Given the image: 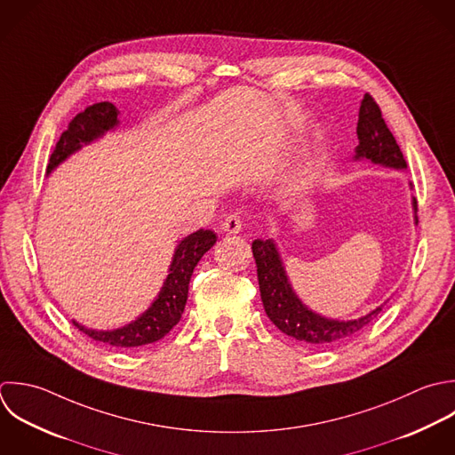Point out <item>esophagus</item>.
<instances>
[{
  "instance_id": "esophagus-1",
  "label": "esophagus",
  "mask_w": 455,
  "mask_h": 455,
  "mask_svg": "<svg viewBox=\"0 0 455 455\" xmlns=\"http://www.w3.org/2000/svg\"><path fill=\"white\" fill-rule=\"evenodd\" d=\"M221 228H223L227 234H239V232L243 230L241 216H237V214H228V216L223 220Z\"/></svg>"
}]
</instances>
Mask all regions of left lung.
Here are the masks:
<instances>
[{"label": "left lung", "mask_w": 455, "mask_h": 455, "mask_svg": "<svg viewBox=\"0 0 455 455\" xmlns=\"http://www.w3.org/2000/svg\"><path fill=\"white\" fill-rule=\"evenodd\" d=\"M356 134L360 140V145L356 147V159L367 157L383 166L399 170L408 168L401 147L381 115V108L371 93H365L362 100ZM413 207L417 209V200H413ZM251 251L257 264L260 298L267 317L280 331L299 342L315 347L339 344L358 333L381 312L379 307L369 315L347 323L324 319L308 310L294 294L273 241L257 239L251 244Z\"/></svg>", "instance_id": "1"}]
</instances>
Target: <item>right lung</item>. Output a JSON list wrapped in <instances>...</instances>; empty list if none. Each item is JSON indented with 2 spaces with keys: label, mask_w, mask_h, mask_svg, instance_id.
Masks as SVG:
<instances>
[{
  "label": "right lung",
  "mask_w": 455,
  "mask_h": 455,
  "mask_svg": "<svg viewBox=\"0 0 455 455\" xmlns=\"http://www.w3.org/2000/svg\"><path fill=\"white\" fill-rule=\"evenodd\" d=\"M118 109L111 102H95L84 111L77 113L61 132L51 157L47 173L58 166L67 156L81 148L83 143H90L104 131L115 127ZM216 243V234L212 230H198L188 235L175 250L170 275L164 285L152 303V307L138 317L134 323L113 330V331H95L88 330L74 321V326L93 339L95 342L113 346V347H138L161 340L179 321L188 301V287L195 266Z\"/></svg>",
  "instance_id": "add662e5"
}]
</instances>
